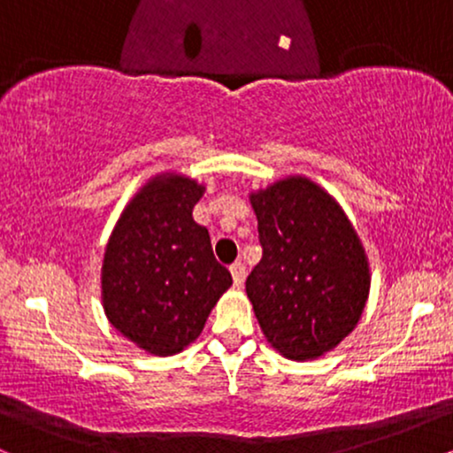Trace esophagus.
<instances>
[{
	"mask_svg": "<svg viewBox=\"0 0 453 453\" xmlns=\"http://www.w3.org/2000/svg\"><path fill=\"white\" fill-rule=\"evenodd\" d=\"M230 273H232L234 285H236V288H241V285L244 283V266H242V264H241V262L232 264V266H230Z\"/></svg>",
	"mask_w": 453,
	"mask_h": 453,
	"instance_id": "obj_1",
	"label": "esophagus"
}]
</instances>
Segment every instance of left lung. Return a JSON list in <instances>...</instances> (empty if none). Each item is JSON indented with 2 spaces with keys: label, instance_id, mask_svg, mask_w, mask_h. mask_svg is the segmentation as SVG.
Listing matches in <instances>:
<instances>
[{
  "label": "left lung",
  "instance_id": "8db88e82",
  "mask_svg": "<svg viewBox=\"0 0 453 453\" xmlns=\"http://www.w3.org/2000/svg\"><path fill=\"white\" fill-rule=\"evenodd\" d=\"M264 257L247 296L264 336L288 360L326 356L356 330L371 264L342 206L304 174L249 194Z\"/></svg>",
  "mask_w": 453,
  "mask_h": 453
}]
</instances>
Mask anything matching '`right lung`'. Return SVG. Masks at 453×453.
I'll list each match as a JSON object with an SVG mask.
<instances>
[{"label":"right lung","mask_w":453,"mask_h":453,"mask_svg":"<svg viewBox=\"0 0 453 453\" xmlns=\"http://www.w3.org/2000/svg\"><path fill=\"white\" fill-rule=\"evenodd\" d=\"M204 183L165 170L144 183L114 223L102 259V306L127 341L165 357L189 347L230 289L209 230L194 221Z\"/></svg>","instance_id":"right-lung-1"}]
</instances>
